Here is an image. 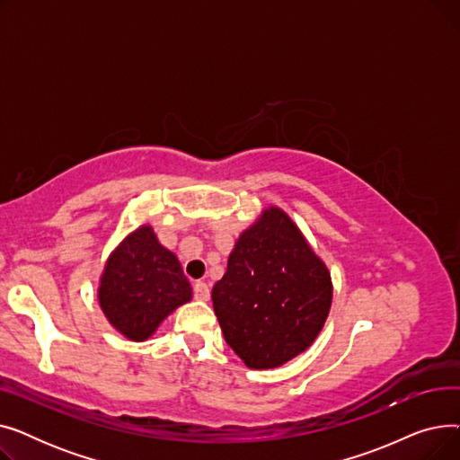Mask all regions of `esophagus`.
Listing matches in <instances>:
<instances>
[{"instance_id":"obj_1","label":"esophagus","mask_w":460,"mask_h":460,"mask_svg":"<svg viewBox=\"0 0 460 460\" xmlns=\"http://www.w3.org/2000/svg\"><path fill=\"white\" fill-rule=\"evenodd\" d=\"M193 298H198V300L207 302V300L210 298L208 285H207V283H203V281H198L196 285H193Z\"/></svg>"}]
</instances>
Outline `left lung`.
I'll return each instance as SVG.
<instances>
[{
    "label": "left lung",
    "mask_w": 460,
    "mask_h": 460,
    "mask_svg": "<svg viewBox=\"0 0 460 460\" xmlns=\"http://www.w3.org/2000/svg\"><path fill=\"white\" fill-rule=\"evenodd\" d=\"M227 345L252 369H272L304 352L332 304V281L296 226L279 208L240 234L227 272L212 287Z\"/></svg>",
    "instance_id": "1"
}]
</instances>
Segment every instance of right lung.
<instances>
[{
	"instance_id": "obj_1",
	"label": "right lung",
	"mask_w": 460,
	"mask_h": 460,
	"mask_svg": "<svg viewBox=\"0 0 460 460\" xmlns=\"http://www.w3.org/2000/svg\"><path fill=\"white\" fill-rule=\"evenodd\" d=\"M191 288L177 257L162 248L149 226L123 240L110 257L99 300L108 321L132 341H143Z\"/></svg>"
}]
</instances>
